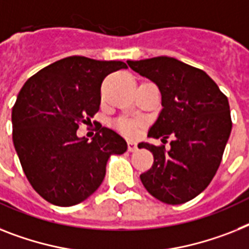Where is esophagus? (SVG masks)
Segmentation results:
<instances>
[{
    "label": "esophagus",
    "instance_id": "esophagus-1",
    "mask_svg": "<svg viewBox=\"0 0 249 249\" xmlns=\"http://www.w3.org/2000/svg\"><path fill=\"white\" fill-rule=\"evenodd\" d=\"M136 150H137L136 142H133V141H128V151H129V153H135Z\"/></svg>",
    "mask_w": 249,
    "mask_h": 249
}]
</instances>
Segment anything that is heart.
I'll list each match as a JSON object with an SVG mask.
<instances>
[{
	"label": "heart",
	"instance_id": "heart-1",
	"mask_svg": "<svg viewBox=\"0 0 249 249\" xmlns=\"http://www.w3.org/2000/svg\"><path fill=\"white\" fill-rule=\"evenodd\" d=\"M139 126H140L139 121L131 120V118H121V120L117 122V127H118L123 133L128 135V136L136 135Z\"/></svg>",
	"mask_w": 249,
	"mask_h": 249
}]
</instances>
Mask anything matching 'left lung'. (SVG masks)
<instances>
[{
	"mask_svg": "<svg viewBox=\"0 0 249 249\" xmlns=\"http://www.w3.org/2000/svg\"><path fill=\"white\" fill-rule=\"evenodd\" d=\"M140 75L159 86L161 106L147 136H170V147L139 143L153 153L154 164L140 176L151 196L168 205L192 200L216 174L231 136V117L227 95L202 70L172 57L127 61Z\"/></svg>",
	"mask_w": 249,
	"mask_h": 249,
	"instance_id": "left-lung-1",
	"label": "left lung"
}]
</instances>
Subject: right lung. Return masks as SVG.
Returning <instances> with one entry per match:
<instances>
[{"mask_svg": "<svg viewBox=\"0 0 249 249\" xmlns=\"http://www.w3.org/2000/svg\"><path fill=\"white\" fill-rule=\"evenodd\" d=\"M121 61L72 55L42 69L24 84L12 107V141L29 183L48 202L73 206L95 192L110 155L127 151L126 140L99 127L91 141L76 136L100 107L103 80Z\"/></svg>", "mask_w": 249, "mask_h": 249, "instance_id": "obj_1", "label": "right lung"}]
</instances>
